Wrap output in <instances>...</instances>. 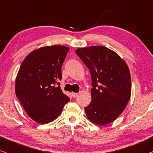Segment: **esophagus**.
Wrapping results in <instances>:
<instances>
[{
	"label": "esophagus",
	"instance_id": "esophagus-1",
	"mask_svg": "<svg viewBox=\"0 0 153 153\" xmlns=\"http://www.w3.org/2000/svg\"><path fill=\"white\" fill-rule=\"evenodd\" d=\"M71 94H72V96H73V98H75V97H76L78 95V93H74V92H72Z\"/></svg>",
	"mask_w": 153,
	"mask_h": 153
}]
</instances>
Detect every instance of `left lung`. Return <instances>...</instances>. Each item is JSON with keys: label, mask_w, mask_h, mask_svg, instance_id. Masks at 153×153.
Here are the masks:
<instances>
[{"label": "left lung", "mask_w": 153, "mask_h": 153, "mask_svg": "<svg viewBox=\"0 0 153 153\" xmlns=\"http://www.w3.org/2000/svg\"><path fill=\"white\" fill-rule=\"evenodd\" d=\"M75 53L91 76V102L85 107L87 117L98 125L111 123L123 111L131 97L126 63L115 51L102 46L78 48Z\"/></svg>", "instance_id": "1"}]
</instances>
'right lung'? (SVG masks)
<instances>
[{
	"label": "right lung",
	"instance_id": "right-lung-1",
	"mask_svg": "<svg viewBox=\"0 0 153 153\" xmlns=\"http://www.w3.org/2000/svg\"><path fill=\"white\" fill-rule=\"evenodd\" d=\"M69 50L68 47L57 45L41 47L32 51L22 63L15 92L27 115L37 123L54 120L70 101L59 83Z\"/></svg>",
	"mask_w": 153,
	"mask_h": 153
}]
</instances>
